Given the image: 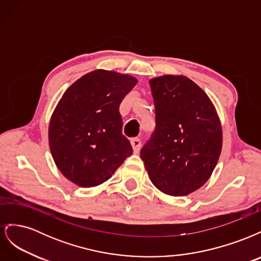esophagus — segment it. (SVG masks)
<instances>
[{
  "label": "esophagus",
  "mask_w": 261,
  "mask_h": 261,
  "mask_svg": "<svg viewBox=\"0 0 261 261\" xmlns=\"http://www.w3.org/2000/svg\"><path fill=\"white\" fill-rule=\"evenodd\" d=\"M130 144H132L134 152L138 153L139 150H140V147H141V141H140V139H139V138H133V139L130 140Z\"/></svg>",
  "instance_id": "34e87169"
}]
</instances>
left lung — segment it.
Returning a JSON list of instances; mask_svg holds the SVG:
<instances>
[{
    "label": "left lung",
    "mask_w": 261,
    "mask_h": 261,
    "mask_svg": "<svg viewBox=\"0 0 261 261\" xmlns=\"http://www.w3.org/2000/svg\"><path fill=\"white\" fill-rule=\"evenodd\" d=\"M155 132L140 151L152 184L170 196H186L210 178L222 150V126L212 101L183 75L149 81Z\"/></svg>",
    "instance_id": "left-lung-1"
}]
</instances>
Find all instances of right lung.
Here are the masks:
<instances>
[{"label":"right lung","instance_id":"1","mask_svg":"<svg viewBox=\"0 0 261 261\" xmlns=\"http://www.w3.org/2000/svg\"><path fill=\"white\" fill-rule=\"evenodd\" d=\"M137 78L96 69L70 85L49 124V147L58 169L81 187L105 183L133 148L122 134L118 108Z\"/></svg>","mask_w":261,"mask_h":261}]
</instances>
